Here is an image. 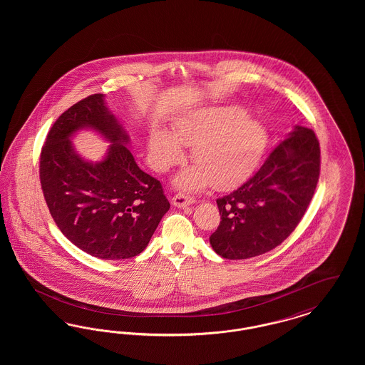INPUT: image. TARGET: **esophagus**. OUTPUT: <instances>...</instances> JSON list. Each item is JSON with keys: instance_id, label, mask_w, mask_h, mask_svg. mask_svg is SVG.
<instances>
[{"instance_id": "esophagus-1", "label": "esophagus", "mask_w": 365, "mask_h": 365, "mask_svg": "<svg viewBox=\"0 0 365 365\" xmlns=\"http://www.w3.org/2000/svg\"><path fill=\"white\" fill-rule=\"evenodd\" d=\"M194 201L195 200L192 197L186 195L183 192H178L174 198H173V204H174L175 207H178V208H185L187 205H191Z\"/></svg>"}]
</instances>
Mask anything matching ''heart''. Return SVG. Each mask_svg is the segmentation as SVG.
Segmentation results:
<instances>
[{
	"label": "heart",
	"instance_id": "heart-1",
	"mask_svg": "<svg viewBox=\"0 0 365 365\" xmlns=\"http://www.w3.org/2000/svg\"><path fill=\"white\" fill-rule=\"evenodd\" d=\"M265 125L235 105L204 106L175 123L173 135L155 131L150 158L157 170H165L182 157L179 143L191 146L197 167L176 178L179 187L197 190L212 185L230 189L243 182L260 161L267 146Z\"/></svg>",
	"mask_w": 365,
	"mask_h": 365
}]
</instances>
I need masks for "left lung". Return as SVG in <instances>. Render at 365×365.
Listing matches in <instances>:
<instances>
[{"label":"left lung","instance_id":"left-lung-1","mask_svg":"<svg viewBox=\"0 0 365 365\" xmlns=\"http://www.w3.org/2000/svg\"><path fill=\"white\" fill-rule=\"evenodd\" d=\"M320 175V145L311 128L297 125L241 187L217 198L220 225L209 237L213 250L243 260L275 249L312 201Z\"/></svg>","mask_w":365,"mask_h":365}]
</instances>
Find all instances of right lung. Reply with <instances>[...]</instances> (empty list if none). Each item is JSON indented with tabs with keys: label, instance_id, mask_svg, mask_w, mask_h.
<instances>
[{
	"label": "right lung",
	"instance_id": "obj_1",
	"mask_svg": "<svg viewBox=\"0 0 365 365\" xmlns=\"http://www.w3.org/2000/svg\"><path fill=\"white\" fill-rule=\"evenodd\" d=\"M82 128L113 143L103 162L88 163L73 150L69 138ZM128 139L104 96L93 94L54 122L41 150V187L53 220L75 246L103 260L143 252L170 209L160 180L143 173L125 146Z\"/></svg>",
	"mask_w": 365,
	"mask_h": 365
}]
</instances>
